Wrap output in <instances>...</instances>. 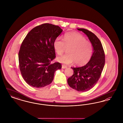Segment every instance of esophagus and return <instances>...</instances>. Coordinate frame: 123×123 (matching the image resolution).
I'll return each instance as SVG.
<instances>
[{"mask_svg": "<svg viewBox=\"0 0 123 123\" xmlns=\"http://www.w3.org/2000/svg\"><path fill=\"white\" fill-rule=\"evenodd\" d=\"M67 68V66L64 65H62V69H65V68Z\"/></svg>", "mask_w": 123, "mask_h": 123, "instance_id": "34e87169", "label": "esophagus"}]
</instances>
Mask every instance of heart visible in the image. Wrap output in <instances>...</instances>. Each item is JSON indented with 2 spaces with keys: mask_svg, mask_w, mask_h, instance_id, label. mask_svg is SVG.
Here are the masks:
<instances>
[{
  "mask_svg": "<svg viewBox=\"0 0 123 123\" xmlns=\"http://www.w3.org/2000/svg\"><path fill=\"white\" fill-rule=\"evenodd\" d=\"M65 46L69 47L67 51L68 53L58 57L59 62L67 65L75 62L76 64L82 66L86 64L90 60L92 53V45L81 34L67 33L63 39L57 37L53 42L54 50L60 55L64 52Z\"/></svg>",
  "mask_w": 123,
  "mask_h": 123,
  "instance_id": "1",
  "label": "heart"
}]
</instances>
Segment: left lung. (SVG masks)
I'll return each instance as SVG.
<instances>
[{
	"label": "left lung",
	"instance_id": "1",
	"mask_svg": "<svg viewBox=\"0 0 123 123\" xmlns=\"http://www.w3.org/2000/svg\"><path fill=\"white\" fill-rule=\"evenodd\" d=\"M77 30L87 36L93 51L86 64L81 67L71 68L74 74L68 79V83L73 89L84 92L89 90L97 83L104 67L105 55L101 43L94 34L85 29Z\"/></svg>",
	"mask_w": 123,
	"mask_h": 123
}]
</instances>
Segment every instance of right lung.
<instances>
[{
	"instance_id": "right-lung-1",
	"label": "right lung",
	"mask_w": 123,
	"mask_h": 123,
	"mask_svg": "<svg viewBox=\"0 0 123 123\" xmlns=\"http://www.w3.org/2000/svg\"><path fill=\"white\" fill-rule=\"evenodd\" d=\"M58 26L44 24L27 35L18 53L20 70L26 83L41 88L50 84L55 72L62 68L59 62L51 63L55 57L53 42L62 31Z\"/></svg>"
}]
</instances>
